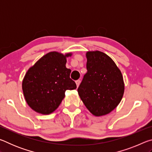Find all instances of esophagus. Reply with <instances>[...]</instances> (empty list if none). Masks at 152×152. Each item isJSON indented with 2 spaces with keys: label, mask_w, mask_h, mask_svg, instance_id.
<instances>
[{
  "label": "esophagus",
  "mask_w": 152,
  "mask_h": 152,
  "mask_svg": "<svg viewBox=\"0 0 152 152\" xmlns=\"http://www.w3.org/2000/svg\"><path fill=\"white\" fill-rule=\"evenodd\" d=\"M80 80H78L76 81V86L77 87H78L80 85Z\"/></svg>",
  "instance_id": "34e87169"
}]
</instances>
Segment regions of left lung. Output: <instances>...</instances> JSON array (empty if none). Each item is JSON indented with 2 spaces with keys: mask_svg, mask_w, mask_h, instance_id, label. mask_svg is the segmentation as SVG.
Listing matches in <instances>:
<instances>
[{
  "mask_svg": "<svg viewBox=\"0 0 152 152\" xmlns=\"http://www.w3.org/2000/svg\"><path fill=\"white\" fill-rule=\"evenodd\" d=\"M87 72L78 88L84 105L96 117L117 107L124 93L122 74L113 60L99 51L86 53Z\"/></svg>",
  "mask_w": 152,
  "mask_h": 152,
  "instance_id": "left-lung-1",
  "label": "left lung"
}]
</instances>
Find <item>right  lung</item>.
Returning a JSON list of instances; mask_svg holds the SVG:
<instances>
[{"instance_id":"1","label":"right lung","mask_w":152,"mask_h":152,"mask_svg":"<svg viewBox=\"0 0 152 152\" xmlns=\"http://www.w3.org/2000/svg\"><path fill=\"white\" fill-rule=\"evenodd\" d=\"M70 56L50 52L28 70L22 88L27 103L35 111L50 114L60 104L66 91L76 88L70 78L71 70L66 67V58Z\"/></svg>"}]
</instances>
